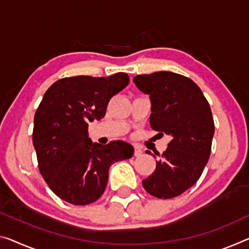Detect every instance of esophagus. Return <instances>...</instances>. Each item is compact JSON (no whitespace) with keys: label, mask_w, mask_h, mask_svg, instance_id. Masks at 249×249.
Here are the masks:
<instances>
[{"label":"esophagus","mask_w":249,"mask_h":249,"mask_svg":"<svg viewBox=\"0 0 249 249\" xmlns=\"http://www.w3.org/2000/svg\"><path fill=\"white\" fill-rule=\"evenodd\" d=\"M133 155H135V157H140L142 155V150H141L139 147H135V152H133Z\"/></svg>","instance_id":"esophagus-1"}]
</instances>
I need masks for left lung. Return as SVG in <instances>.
<instances>
[{"label":"left lung","mask_w":249,"mask_h":249,"mask_svg":"<svg viewBox=\"0 0 249 249\" xmlns=\"http://www.w3.org/2000/svg\"><path fill=\"white\" fill-rule=\"evenodd\" d=\"M133 82L150 98L151 128L171 137L142 186L157 198L177 197L197 182L208 162L215 132L209 103L193 80L174 72L140 74Z\"/></svg>","instance_id":"1"}]
</instances>
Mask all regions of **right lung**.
<instances>
[{
	"mask_svg": "<svg viewBox=\"0 0 249 249\" xmlns=\"http://www.w3.org/2000/svg\"><path fill=\"white\" fill-rule=\"evenodd\" d=\"M128 83L124 72L108 78L78 75L58 80L44 93L34 116L33 146L40 174L61 199L76 206L98 200L110 166L132 157L131 144L92 143L88 133L89 122L102 119L110 99Z\"/></svg>",
	"mask_w": 249,
	"mask_h": 249,
	"instance_id": "obj_1",
	"label": "right lung"
}]
</instances>
